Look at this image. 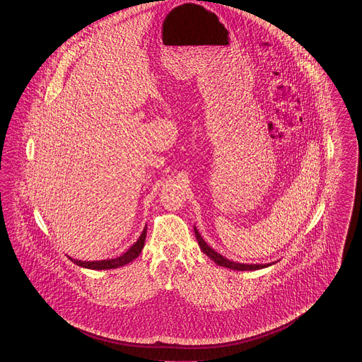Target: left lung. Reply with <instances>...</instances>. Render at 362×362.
<instances>
[{
	"label": "left lung",
	"mask_w": 362,
	"mask_h": 362,
	"mask_svg": "<svg viewBox=\"0 0 362 362\" xmlns=\"http://www.w3.org/2000/svg\"><path fill=\"white\" fill-rule=\"evenodd\" d=\"M194 232H195V238L198 240V244L201 247V250L204 251V254H206L209 258L211 259L214 263H217L221 267H226L230 270H238V272H248V270H260L264 267H269L272 264H274L276 262H272V263H266V264H250V263H239V262H233L229 259L224 258L221 254H218L217 251H214L210 245H207L206 241L204 240V238L199 235L198 229L194 226Z\"/></svg>",
	"instance_id": "left-lung-1"
}]
</instances>
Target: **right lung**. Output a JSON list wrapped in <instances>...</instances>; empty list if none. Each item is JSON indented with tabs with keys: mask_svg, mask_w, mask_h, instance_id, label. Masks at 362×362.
<instances>
[{
	"mask_svg": "<svg viewBox=\"0 0 362 362\" xmlns=\"http://www.w3.org/2000/svg\"><path fill=\"white\" fill-rule=\"evenodd\" d=\"M145 238H146V226L144 228L141 236L138 238V240L124 252L122 254L121 257H117L114 259H104V260H93V262H86V260H77V259L68 258L77 266L86 267V269H90V270H110V269H117V267H122L127 263H130L132 260L139 257L144 244H145Z\"/></svg>",
	"mask_w": 362,
	"mask_h": 362,
	"instance_id": "obj_1",
	"label": "right lung"
}]
</instances>
